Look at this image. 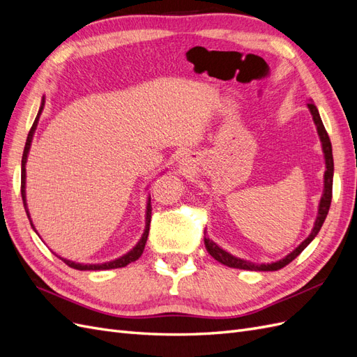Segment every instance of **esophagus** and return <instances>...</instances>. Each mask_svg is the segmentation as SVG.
Wrapping results in <instances>:
<instances>
[{
	"label": "esophagus",
	"instance_id": "1",
	"mask_svg": "<svg viewBox=\"0 0 357 357\" xmlns=\"http://www.w3.org/2000/svg\"><path fill=\"white\" fill-rule=\"evenodd\" d=\"M185 162H186V160H183V165H186V164H185Z\"/></svg>",
	"mask_w": 357,
	"mask_h": 357
}]
</instances>
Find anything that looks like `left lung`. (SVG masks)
<instances>
[{
  "label": "left lung",
  "mask_w": 357,
  "mask_h": 357,
  "mask_svg": "<svg viewBox=\"0 0 357 357\" xmlns=\"http://www.w3.org/2000/svg\"><path fill=\"white\" fill-rule=\"evenodd\" d=\"M308 110L312 116V121H314V125L317 128V134L320 137V142H321V149H323V155H325V164H326V171H325V188H323V193H321V198L319 202V213H317V218L314 222V228L311 229V234L307 236V238L302 241L294 252H290L287 256H284L283 259H280L277 262H271V264H253L250 261H244V259L240 257H235L231 253H228L223 248H220L218 244L214 241H211L210 238L205 236L204 243H205V248H207V252L215 259V261L229 266V268H238V269H247V271H278V269L284 268L287 264H290L294 261L295 257H298L302 250L316 238V235L319 234L320 228L323 222H325L329 207H331V201H332V181H333V156H332V144H331V139L329 135L326 132L325 126H323V122L320 119L319 110L317 107L308 102ZM207 232H204V235Z\"/></svg>",
  "instance_id": "obj_1"
}]
</instances>
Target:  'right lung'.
<instances>
[{"label":"right lung","mask_w":357,"mask_h":357,"mask_svg":"<svg viewBox=\"0 0 357 357\" xmlns=\"http://www.w3.org/2000/svg\"><path fill=\"white\" fill-rule=\"evenodd\" d=\"M43 109H45V96H43L41 100V105H40V110H38V114L36 117L34 123H32L31 129H29V134H28V138H26V143H25V149H24V155H22V174H20V193H22V199H24V207H25V211H26V215L28 219L31 222V226L32 229L36 231L34 225H32V220H31V215H29V211H28V207H26V193H25V185H26V158H28V153H29V147H31V142H32V137H34V132L37 129V125H38V119H40V114L43 112ZM150 219H152V205H150V198L147 199V207H146V229L143 232V236L139 238V241L135 244V247L132 248V250H129L126 255L121 256L119 259H114V261H110V262H105V264H75L73 261H68V259H63V257H58L62 259L63 262H66L68 266L74 268V269H79V271H102V269H114V268H123L126 266L128 264L131 262H135L137 259L143 255V250L146 247V241H147V236H149V229H150ZM37 232V231H36Z\"/></svg>","instance_id":"1"}]
</instances>
